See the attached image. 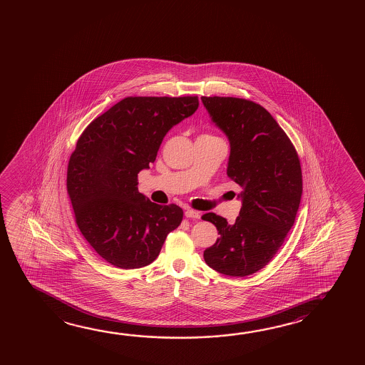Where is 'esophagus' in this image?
Returning a JSON list of instances; mask_svg holds the SVG:
<instances>
[{"label":"esophagus","mask_w":365,"mask_h":365,"mask_svg":"<svg viewBox=\"0 0 365 365\" xmlns=\"http://www.w3.org/2000/svg\"><path fill=\"white\" fill-rule=\"evenodd\" d=\"M185 217L188 219H200V212L195 211V210H185Z\"/></svg>","instance_id":"esophagus-1"}]
</instances>
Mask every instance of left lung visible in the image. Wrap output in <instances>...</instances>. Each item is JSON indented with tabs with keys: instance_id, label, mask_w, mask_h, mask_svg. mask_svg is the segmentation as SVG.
Here are the masks:
<instances>
[{
	"instance_id": "8db88e82",
	"label": "left lung",
	"mask_w": 365,
	"mask_h": 365,
	"mask_svg": "<svg viewBox=\"0 0 365 365\" xmlns=\"http://www.w3.org/2000/svg\"><path fill=\"white\" fill-rule=\"evenodd\" d=\"M230 143L227 174L243 188L234 224L209 212L219 238L203 252L211 269L245 277L274 258L294 225L303 193L298 153L274 117L257 103L233 96H201Z\"/></svg>"
}]
</instances>
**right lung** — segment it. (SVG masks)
<instances>
[{"label":"right lung","mask_w":365,"mask_h":365,"mask_svg":"<svg viewBox=\"0 0 365 365\" xmlns=\"http://www.w3.org/2000/svg\"><path fill=\"white\" fill-rule=\"evenodd\" d=\"M197 96H127L80 135L67 167V193L78 229L114 267L140 269L180 227V206L151 202L138 174L155 162L163 138L196 112Z\"/></svg>","instance_id":"obj_1"}]
</instances>
